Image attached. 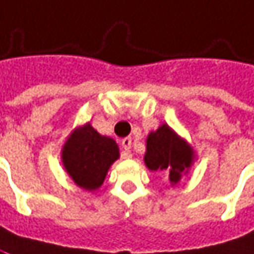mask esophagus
Segmentation results:
<instances>
[{
  "instance_id": "esophagus-1",
  "label": "esophagus",
  "mask_w": 254,
  "mask_h": 254,
  "mask_svg": "<svg viewBox=\"0 0 254 254\" xmlns=\"http://www.w3.org/2000/svg\"><path fill=\"white\" fill-rule=\"evenodd\" d=\"M121 144H122V149H124L122 157H124V158H130V157H132V153H130L132 139H130V137H125V139H122Z\"/></svg>"
}]
</instances>
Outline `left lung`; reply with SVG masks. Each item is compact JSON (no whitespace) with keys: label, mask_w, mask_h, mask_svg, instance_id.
I'll return each mask as SVG.
<instances>
[{"label":"left lung","mask_w":254,"mask_h":254,"mask_svg":"<svg viewBox=\"0 0 254 254\" xmlns=\"http://www.w3.org/2000/svg\"><path fill=\"white\" fill-rule=\"evenodd\" d=\"M194 150L168 125L163 124L157 130H151L146 139L144 164L150 171L164 172L170 184H179L194 161Z\"/></svg>","instance_id":"left-lung-1"}]
</instances>
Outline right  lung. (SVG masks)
Masks as SVG:
<instances>
[{"label":"right lung","mask_w":254,"mask_h":254,"mask_svg":"<svg viewBox=\"0 0 254 254\" xmlns=\"http://www.w3.org/2000/svg\"><path fill=\"white\" fill-rule=\"evenodd\" d=\"M118 158L117 141L98 133L90 122L75 127L61 149L66 174L75 185L87 192H94L104 184L108 170Z\"/></svg>","instance_id":"add662e5"}]
</instances>
